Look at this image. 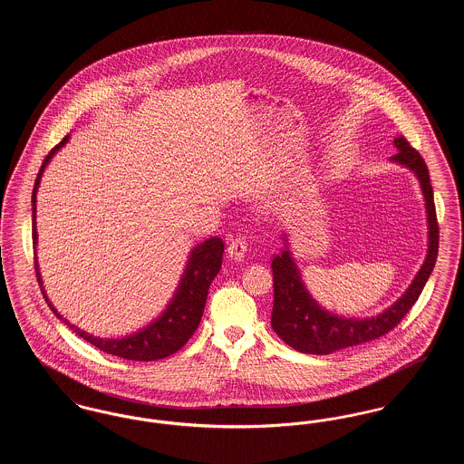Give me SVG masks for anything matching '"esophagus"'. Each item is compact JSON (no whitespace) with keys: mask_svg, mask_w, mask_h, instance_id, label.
I'll use <instances>...</instances> for the list:
<instances>
[{"mask_svg":"<svg viewBox=\"0 0 464 464\" xmlns=\"http://www.w3.org/2000/svg\"><path fill=\"white\" fill-rule=\"evenodd\" d=\"M246 246H248L246 240H245L243 237H237V238H233V240L229 242V245H227V256L233 257V259H237V261H240V259L245 257Z\"/></svg>","mask_w":464,"mask_h":464,"instance_id":"obj_1","label":"esophagus"}]
</instances>
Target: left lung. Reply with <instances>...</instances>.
<instances>
[{"mask_svg":"<svg viewBox=\"0 0 464 464\" xmlns=\"http://www.w3.org/2000/svg\"><path fill=\"white\" fill-rule=\"evenodd\" d=\"M398 153L392 156L409 167L420 179L422 195L426 199L428 227H430V246L424 265L407 292L398 299L392 308L377 314L374 318L356 320L341 318L318 306L304 287L297 266L290 257L287 248L273 257V311L271 325L275 332L297 352L309 354H329L337 350L352 348L363 343H371L393 331L403 316L416 304L418 297L426 285L439 256V221L433 199V188L430 182V172L422 156L409 144L403 135L395 137Z\"/></svg>","mask_w":464,"mask_h":464,"instance_id":"8db88e82","label":"left lung"}]
</instances>
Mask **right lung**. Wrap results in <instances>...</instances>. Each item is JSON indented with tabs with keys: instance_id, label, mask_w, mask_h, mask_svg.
Wrapping results in <instances>:
<instances>
[{
	"instance_id": "add662e5",
	"label": "right lung",
	"mask_w": 464,
	"mask_h": 464,
	"mask_svg": "<svg viewBox=\"0 0 464 464\" xmlns=\"http://www.w3.org/2000/svg\"><path fill=\"white\" fill-rule=\"evenodd\" d=\"M67 139H69V135H66L46 155L42 163V169L38 172V177L34 180L33 197H31V201H33V245L34 246L38 240V235H36V191L40 186V179H42L46 163L52 160V156L55 155V151H59L66 144ZM222 252H224V242L218 237L208 238L207 242L199 243L198 246H195L191 252V257L188 261V266H186V271L182 275L180 285L177 288L176 295H174L172 303L169 304V308L165 309V313L150 327L132 334V335H127L123 339H101V337L90 335L87 332L80 331L78 327L71 325L66 318L52 306V303L48 301V297L44 294L36 256H34V271H36L38 284L44 292V301L48 303L53 314H57V318H61L66 325H69V329H72L80 337H83L87 343L93 344L95 348H99L104 353L114 354V356L125 358V360H135V362H153V360L167 358V356L179 352L189 341L193 332L198 329L203 308L207 303L208 287L221 269Z\"/></svg>"
}]
</instances>
